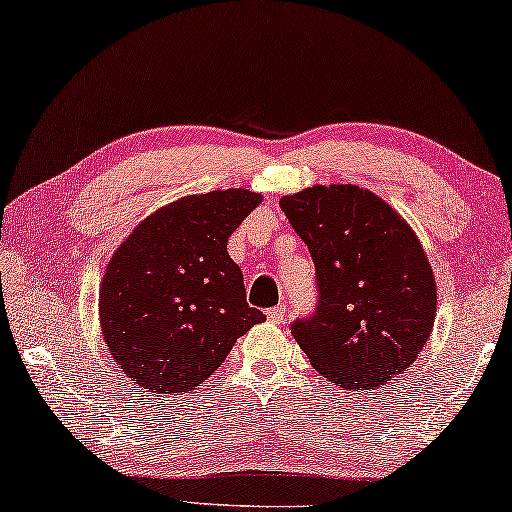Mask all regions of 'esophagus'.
Returning a JSON list of instances; mask_svg holds the SVG:
<instances>
[{
	"label": "esophagus",
	"mask_w": 512,
	"mask_h": 512,
	"mask_svg": "<svg viewBox=\"0 0 512 512\" xmlns=\"http://www.w3.org/2000/svg\"><path fill=\"white\" fill-rule=\"evenodd\" d=\"M286 316H288V309H286V306H283V304L274 306V309L267 311V318H270L272 322H277V325H281V322L286 320Z\"/></svg>",
	"instance_id": "1"
}]
</instances>
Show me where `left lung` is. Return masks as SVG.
<instances>
[{
    "label": "left lung",
    "instance_id": "8db88e82",
    "mask_svg": "<svg viewBox=\"0 0 512 512\" xmlns=\"http://www.w3.org/2000/svg\"><path fill=\"white\" fill-rule=\"evenodd\" d=\"M279 206L316 265V311L290 325L313 368L355 391L410 368L435 325L437 286L405 219L357 185L306 187Z\"/></svg>",
    "mask_w": 512,
    "mask_h": 512
}]
</instances>
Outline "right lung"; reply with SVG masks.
Instances as JSON below:
<instances>
[{
    "instance_id": "add662e5",
    "label": "right lung",
    "mask_w": 512,
    "mask_h": 512,
    "mask_svg": "<svg viewBox=\"0 0 512 512\" xmlns=\"http://www.w3.org/2000/svg\"><path fill=\"white\" fill-rule=\"evenodd\" d=\"M263 201L249 190L183 196L146 217L114 251L100 327L121 371L151 393H187L224 364L263 311L247 304L231 233Z\"/></svg>"
}]
</instances>
